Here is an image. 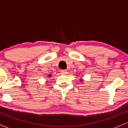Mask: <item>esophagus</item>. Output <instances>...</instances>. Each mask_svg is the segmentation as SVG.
<instances>
[{
    "label": "esophagus",
    "mask_w": 128,
    "mask_h": 128,
    "mask_svg": "<svg viewBox=\"0 0 128 128\" xmlns=\"http://www.w3.org/2000/svg\"><path fill=\"white\" fill-rule=\"evenodd\" d=\"M61 74H62V75H64V74H66V73H67V70H61Z\"/></svg>",
    "instance_id": "1"
}]
</instances>
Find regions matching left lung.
<instances>
[{"label":"left lung","instance_id":"1","mask_svg":"<svg viewBox=\"0 0 128 128\" xmlns=\"http://www.w3.org/2000/svg\"><path fill=\"white\" fill-rule=\"evenodd\" d=\"M80 81H81V82H83V79H80Z\"/></svg>","mask_w":128,"mask_h":128}]
</instances>
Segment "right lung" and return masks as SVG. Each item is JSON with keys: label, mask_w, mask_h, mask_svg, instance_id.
<instances>
[{"label": "right lung", "mask_w": 128, "mask_h": 128, "mask_svg": "<svg viewBox=\"0 0 128 128\" xmlns=\"http://www.w3.org/2000/svg\"><path fill=\"white\" fill-rule=\"evenodd\" d=\"M48 77H49V78H50V77H51V74H49V75L48 76Z\"/></svg>", "instance_id": "add662e5"}]
</instances>
